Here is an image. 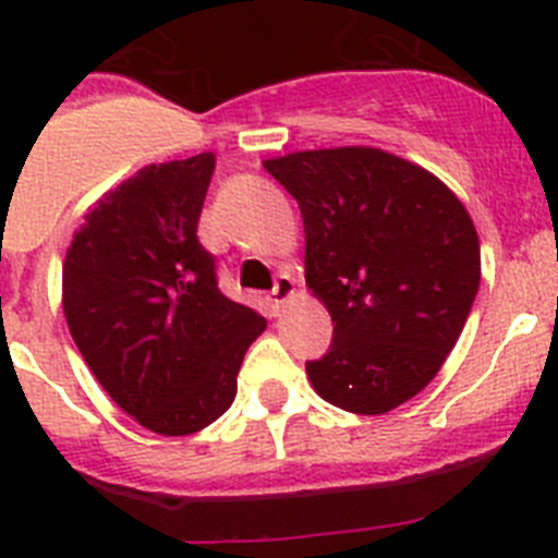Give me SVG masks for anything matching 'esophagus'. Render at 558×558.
Instances as JSON below:
<instances>
[{
  "label": "esophagus",
  "instance_id": "1",
  "mask_svg": "<svg viewBox=\"0 0 558 558\" xmlns=\"http://www.w3.org/2000/svg\"><path fill=\"white\" fill-rule=\"evenodd\" d=\"M293 295H295L293 276L282 274V276H279V279H276L274 290H270V310H274V313L279 315V313H282L284 304H288L290 299H293Z\"/></svg>",
  "mask_w": 558,
  "mask_h": 558
}]
</instances>
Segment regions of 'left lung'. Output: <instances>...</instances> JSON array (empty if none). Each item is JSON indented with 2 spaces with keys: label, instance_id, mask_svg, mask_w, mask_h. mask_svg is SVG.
Segmentation results:
<instances>
[{
  "label": "left lung",
  "instance_id": "left-lung-1",
  "mask_svg": "<svg viewBox=\"0 0 558 558\" xmlns=\"http://www.w3.org/2000/svg\"><path fill=\"white\" fill-rule=\"evenodd\" d=\"M299 201L304 279L332 315L307 377L329 405L379 416L445 366L481 284V243L456 192L379 147L263 161Z\"/></svg>",
  "mask_w": 558,
  "mask_h": 558
}]
</instances>
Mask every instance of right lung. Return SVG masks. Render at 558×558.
Masks as SVG:
<instances>
[{"label":"right lung","mask_w":558,"mask_h":558,"mask_svg":"<svg viewBox=\"0 0 558 558\" xmlns=\"http://www.w3.org/2000/svg\"><path fill=\"white\" fill-rule=\"evenodd\" d=\"M215 153L147 165L83 215L63 259V315L108 397L159 436L223 416L265 318L226 299L198 220Z\"/></svg>","instance_id":"add662e5"}]
</instances>
